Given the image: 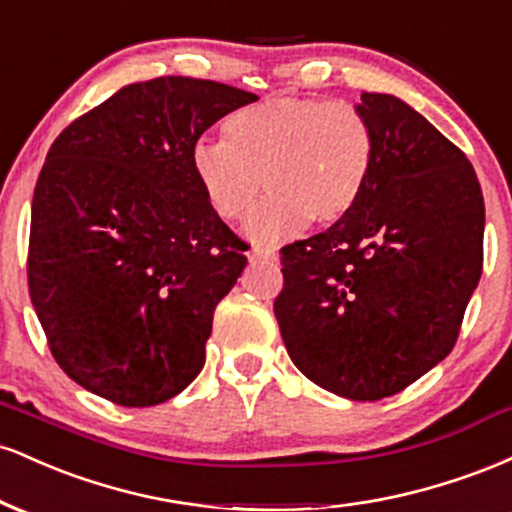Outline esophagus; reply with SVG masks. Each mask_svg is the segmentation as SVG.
<instances>
[{
  "label": "esophagus",
  "instance_id": "esophagus-1",
  "mask_svg": "<svg viewBox=\"0 0 512 512\" xmlns=\"http://www.w3.org/2000/svg\"><path fill=\"white\" fill-rule=\"evenodd\" d=\"M248 260H250L252 264H257V262H262V264H274V262H276V252L269 250V248H252V250L248 252Z\"/></svg>",
  "mask_w": 512,
  "mask_h": 512
}]
</instances>
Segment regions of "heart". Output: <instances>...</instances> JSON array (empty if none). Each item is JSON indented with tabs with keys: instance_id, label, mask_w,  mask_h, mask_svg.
Returning <instances> with one entry per match:
<instances>
[{
	"instance_id": "obj_1",
	"label": "heart",
	"mask_w": 512,
	"mask_h": 512,
	"mask_svg": "<svg viewBox=\"0 0 512 512\" xmlns=\"http://www.w3.org/2000/svg\"><path fill=\"white\" fill-rule=\"evenodd\" d=\"M223 142H199L190 163L204 199L228 223L252 216L248 236L276 243L305 226L344 221L361 202L375 168V132L346 101L276 96L233 110Z\"/></svg>"
}]
</instances>
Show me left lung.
Wrapping results in <instances>:
<instances>
[{"mask_svg": "<svg viewBox=\"0 0 512 512\" xmlns=\"http://www.w3.org/2000/svg\"><path fill=\"white\" fill-rule=\"evenodd\" d=\"M375 132L368 190L344 221L281 248V339L308 380L375 402L438 366L484 269L472 163L424 115L363 93Z\"/></svg>", "mask_w": 512, "mask_h": 512, "instance_id": "8db88e82", "label": "left lung"}]
</instances>
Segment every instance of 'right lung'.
I'll return each mask as SVG.
<instances>
[{
    "instance_id": "1",
    "label": "right lung",
    "mask_w": 512,
    "mask_h": 512,
    "mask_svg": "<svg viewBox=\"0 0 512 512\" xmlns=\"http://www.w3.org/2000/svg\"><path fill=\"white\" fill-rule=\"evenodd\" d=\"M255 93L158 76L62 129L33 192L28 291L74 383L120 407L197 378L214 310L250 248L199 190L192 149Z\"/></svg>"
}]
</instances>
